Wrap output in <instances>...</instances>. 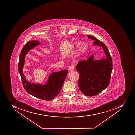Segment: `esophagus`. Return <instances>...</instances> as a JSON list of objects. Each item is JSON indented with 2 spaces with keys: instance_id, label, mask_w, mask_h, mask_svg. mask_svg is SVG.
I'll use <instances>...</instances> for the list:
<instances>
[{
  "instance_id": "obj_1",
  "label": "esophagus",
  "mask_w": 135,
  "mask_h": 135,
  "mask_svg": "<svg viewBox=\"0 0 135 135\" xmlns=\"http://www.w3.org/2000/svg\"><path fill=\"white\" fill-rule=\"evenodd\" d=\"M74 65H71L70 66H69V71H73L74 69Z\"/></svg>"
}]
</instances>
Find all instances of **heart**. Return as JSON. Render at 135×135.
<instances>
[{
  "instance_id": "1",
  "label": "heart",
  "mask_w": 135,
  "mask_h": 135,
  "mask_svg": "<svg viewBox=\"0 0 135 135\" xmlns=\"http://www.w3.org/2000/svg\"><path fill=\"white\" fill-rule=\"evenodd\" d=\"M80 44H81V42H78L74 43V45H73L74 48V49L77 48L79 46V45H80ZM88 48V45H87V44H86V43H84L79 48V53L80 55H82V54L86 52Z\"/></svg>"
}]
</instances>
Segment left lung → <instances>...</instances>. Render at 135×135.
<instances>
[{
	"label": "left lung",
	"mask_w": 135,
	"mask_h": 135,
	"mask_svg": "<svg viewBox=\"0 0 135 135\" xmlns=\"http://www.w3.org/2000/svg\"><path fill=\"white\" fill-rule=\"evenodd\" d=\"M87 36L95 41L94 45L103 48L106 57L94 60L93 54L86 60L80 61L76 66V70L80 74V90L85 96H93L103 91L109 85L113 65L112 58L105 44L93 36Z\"/></svg>",
	"instance_id": "1"
}]
</instances>
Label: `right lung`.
<instances>
[{"label": "right lung", "instance_id": "add662e5", "mask_svg": "<svg viewBox=\"0 0 135 135\" xmlns=\"http://www.w3.org/2000/svg\"><path fill=\"white\" fill-rule=\"evenodd\" d=\"M40 44L38 40H31L26 43L23 47L19 56L18 71L21 77L23 87L27 93L37 98L44 100H50L53 99L60 92L68 71L66 69L51 73L47 83L43 85L28 81L23 73L25 55L30 50Z\"/></svg>", "mask_w": 135, "mask_h": 135}]
</instances>
